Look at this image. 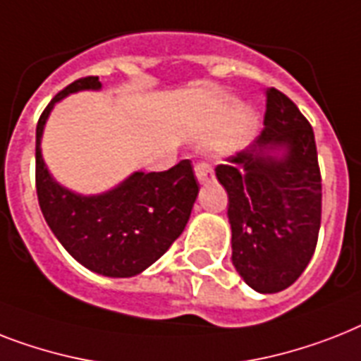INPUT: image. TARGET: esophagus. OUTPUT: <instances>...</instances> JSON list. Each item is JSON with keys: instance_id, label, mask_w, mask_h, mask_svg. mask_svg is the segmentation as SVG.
<instances>
[{"instance_id": "1", "label": "esophagus", "mask_w": 361, "mask_h": 361, "mask_svg": "<svg viewBox=\"0 0 361 361\" xmlns=\"http://www.w3.org/2000/svg\"><path fill=\"white\" fill-rule=\"evenodd\" d=\"M195 174L200 183H207V181H211L215 178V172L211 171V166L206 165V163H198V165H195Z\"/></svg>"}]
</instances>
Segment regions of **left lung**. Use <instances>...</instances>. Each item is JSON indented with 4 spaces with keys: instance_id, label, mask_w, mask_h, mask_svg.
<instances>
[{
    "instance_id": "8db88e82",
    "label": "left lung",
    "mask_w": 361,
    "mask_h": 361,
    "mask_svg": "<svg viewBox=\"0 0 361 361\" xmlns=\"http://www.w3.org/2000/svg\"><path fill=\"white\" fill-rule=\"evenodd\" d=\"M263 130L215 169L228 192L231 263L257 293L291 286L321 228V172L310 122L276 89L265 90Z\"/></svg>"
}]
</instances>
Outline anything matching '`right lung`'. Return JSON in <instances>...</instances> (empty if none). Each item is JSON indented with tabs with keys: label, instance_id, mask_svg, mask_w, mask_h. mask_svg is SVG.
Instances as JSON below:
<instances>
[{
	"label": "right lung",
	"instance_id": "obj_1",
	"mask_svg": "<svg viewBox=\"0 0 361 361\" xmlns=\"http://www.w3.org/2000/svg\"><path fill=\"white\" fill-rule=\"evenodd\" d=\"M83 90H102L99 79L85 78L68 85L38 120V204L57 241L85 269L109 278L137 276L185 230L200 185L189 159L165 172L135 171L118 185L96 195L61 185L44 161V128L55 104Z\"/></svg>",
	"mask_w": 361,
	"mask_h": 361
}]
</instances>
